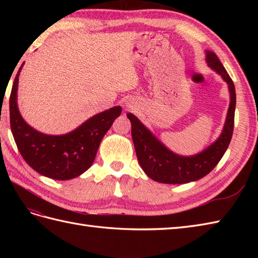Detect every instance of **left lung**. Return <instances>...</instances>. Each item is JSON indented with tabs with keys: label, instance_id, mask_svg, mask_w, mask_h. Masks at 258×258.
<instances>
[{
	"label": "left lung",
	"instance_id": "obj_1",
	"mask_svg": "<svg viewBox=\"0 0 258 258\" xmlns=\"http://www.w3.org/2000/svg\"><path fill=\"white\" fill-rule=\"evenodd\" d=\"M205 53L207 65L226 82L231 97L223 131L213 144L199 154L191 156L178 155L156 139V136L135 115L132 113L126 114L132 124V139L140 165L147 176L155 182L185 184L206 176L221 161L232 140L236 106L235 86L216 54L212 51H205Z\"/></svg>",
	"mask_w": 258,
	"mask_h": 258
}]
</instances>
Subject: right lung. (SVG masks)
Instances as JSON below:
<instances>
[{
	"mask_svg": "<svg viewBox=\"0 0 258 258\" xmlns=\"http://www.w3.org/2000/svg\"><path fill=\"white\" fill-rule=\"evenodd\" d=\"M23 65L24 62L15 76L10 96V123L16 146L24 161L43 176L57 180L78 177L94 162L102 139L122 113V107L114 106L98 113L67 134L38 132L25 122L18 107L19 76Z\"/></svg>",
	"mask_w": 258,
	"mask_h": 258,
	"instance_id": "1",
	"label": "right lung"
}]
</instances>
